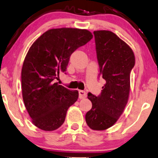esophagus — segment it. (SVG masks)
<instances>
[{
    "instance_id": "34e87169",
    "label": "esophagus",
    "mask_w": 158,
    "mask_h": 158,
    "mask_svg": "<svg viewBox=\"0 0 158 158\" xmlns=\"http://www.w3.org/2000/svg\"><path fill=\"white\" fill-rule=\"evenodd\" d=\"M87 97V93L84 90H79V98L80 99L85 98Z\"/></svg>"
}]
</instances>
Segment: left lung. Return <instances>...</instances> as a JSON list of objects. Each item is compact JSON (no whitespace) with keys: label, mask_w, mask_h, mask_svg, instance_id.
I'll list each match as a JSON object with an SVG mask.
<instances>
[{"label":"left lung","mask_w":158,"mask_h":158,"mask_svg":"<svg viewBox=\"0 0 158 158\" xmlns=\"http://www.w3.org/2000/svg\"><path fill=\"white\" fill-rule=\"evenodd\" d=\"M93 34L99 76L106 84L98 96L87 94L93 106L86 114L85 120L91 129L103 131L117 121L127 104L135 56L131 48L112 32L98 31Z\"/></svg>","instance_id":"obj_1"}]
</instances>
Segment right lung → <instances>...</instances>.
I'll return each mask as SVG.
<instances>
[{"instance_id":"1","label":"right lung","mask_w":158,"mask_h":158,"mask_svg":"<svg viewBox=\"0 0 158 158\" xmlns=\"http://www.w3.org/2000/svg\"><path fill=\"white\" fill-rule=\"evenodd\" d=\"M93 39L87 30L51 29L30 48L22 69V91L32 122L46 131L57 129L64 123L68 109L77 101V90L55 82L65 72L70 57Z\"/></svg>"}]
</instances>
